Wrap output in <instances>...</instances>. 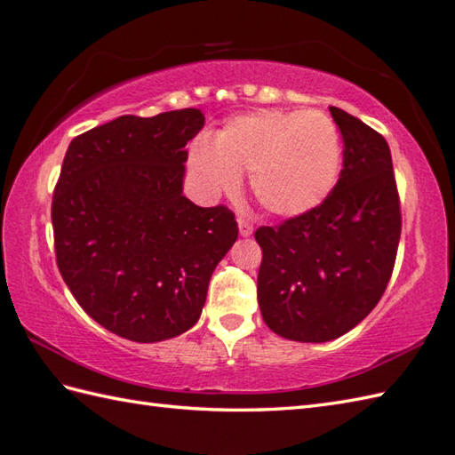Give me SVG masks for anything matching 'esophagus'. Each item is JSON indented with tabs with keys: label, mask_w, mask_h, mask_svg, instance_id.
<instances>
[{
	"label": "esophagus",
	"mask_w": 455,
	"mask_h": 455,
	"mask_svg": "<svg viewBox=\"0 0 455 455\" xmlns=\"http://www.w3.org/2000/svg\"><path fill=\"white\" fill-rule=\"evenodd\" d=\"M237 226H239V234H241V237H249V235H253V226H251L247 220H243V218H237Z\"/></svg>",
	"instance_id": "34e87169"
}]
</instances>
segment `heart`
<instances>
[{
    "label": "heart",
    "mask_w": 455,
    "mask_h": 455,
    "mask_svg": "<svg viewBox=\"0 0 455 455\" xmlns=\"http://www.w3.org/2000/svg\"><path fill=\"white\" fill-rule=\"evenodd\" d=\"M188 161L210 193H229L249 173L251 195L267 214L296 218L321 206L337 187L342 140L317 110L262 108L231 118L214 146L196 142Z\"/></svg>",
    "instance_id": "obj_1"
}]
</instances>
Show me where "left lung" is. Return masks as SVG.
<instances>
[{
	"label": "left lung",
	"mask_w": 455,
	"mask_h": 455,
	"mask_svg": "<svg viewBox=\"0 0 455 455\" xmlns=\"http://www.w3.org/2000/svg\"><path fill=\"white\" fill-rule=\"evenodd\" d=\"M345 159L337 187L315 210L262 226L257 298L276 335L327 342L355 329L387 288L401 237L399 195L386 138L329 107Z\"/></svg>",
	"instance_id": "1"
}]
</instances>
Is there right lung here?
Segmentation results:
<instances>
[{"instance_id":"add662e5","label":"right lung","mask_w":455,"mask_h":455,"mask_svg":"<svg viewBox=\"0 0 455 455\" xmlns=\"http://www.w3.org/2000/svg\"><path fill=\"white\" fill-rule=\"evenodd\" d=\"M198 108L118 116L69 144L52 198L60 275L99 325L134 342L198 321L218 262L237 239L226 206L183 195Z\"/></svg>"}]
</instances>
